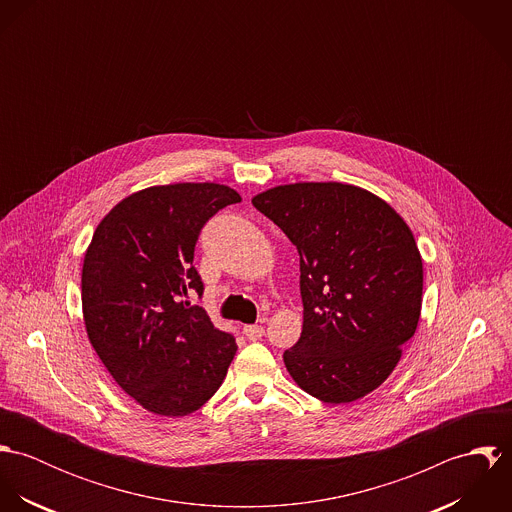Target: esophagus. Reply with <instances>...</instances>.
<instances>
[{"instance_id":"34e87169","label":"esophagus","mask_w":512,"mask_h":512,"mask_svg":"<svg viewBox=\"0 0 512 512\" xmlns=\"http://www.w3.org/2000/svg\"><path fill=\"white\" fill-rule=\"evenodd\" d=\"M242 331H244L246 339H250V341H258V339L264 337V327L262 325H246Z\"/></svg>"}]
</instances>
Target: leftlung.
Returning <instances> with one entry per match:
<instances>
[{"mask_svg": "<svg viewBox=\"0 0 512 512\" xmlns=\"http://www.w3.org/2000/svg\"><path fill=\"white\" fill-rule=\"evenodd\" d=\"M252 205L299 254L303 329L284 353L299 388L347 404L378 388L414 337L424 270L414 234L382 199L345 183H293Z\"/></svg>", "mask_w": 512, "mask_h": 512, "instance_id": "obj_1", "label": "left lung"}]
</instances>
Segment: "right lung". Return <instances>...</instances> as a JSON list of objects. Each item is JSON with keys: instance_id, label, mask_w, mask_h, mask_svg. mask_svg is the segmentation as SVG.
I'll use <instances>...</instances> for the list:
<instances>
[{"instance_id": "obj_1", "label": "right lung", "mask_w": 512, "mask_h": 512, "mask_svg": "<svg viewBox=\"0 0 512 512\" xmlns=\"http://www.w3.org/2000/svg\"><path fill=\"white\" fill-rule=\"evenodd\" d=\"M240 195L217 183H175L120 201L94 230L82 264L84 325L100 361L140 406L187 416L219 390L234 335L189 303L201 228Z\"/></svg>"}]
</instances>
